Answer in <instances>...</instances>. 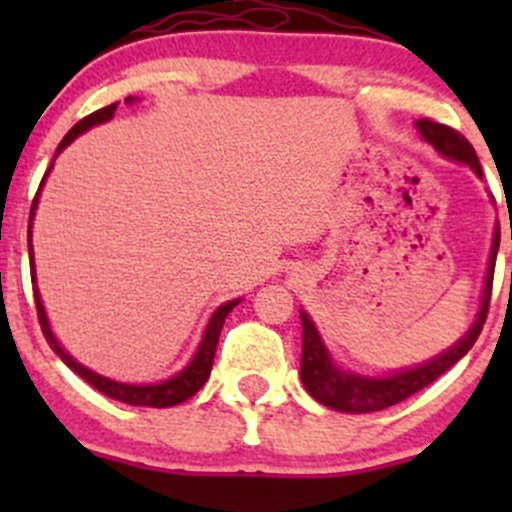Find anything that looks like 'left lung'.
Listing matches in <instances>:
<instances>
[{
  "label": "left lung",
  "instance_id": "left-lung-1",
  "mask_svg": "<svg viewBox=\"0 0 512 512\" xmlns=\"http://www.w3.org/2000/svg\"><path fill=\"white\" fill-rule=\"evenodd\" d=\"M416 126L418 131H421V136L426 138L438 153H443L446 158L468 163L478 175H483L476 151H473V146L468 143V138L463 136V133L446 126V123L431 121V118H421ZM498 245L500 227H495L488 277H485L483 304H480L478 319L471 327V332H468L461 342L453 344L448 352L436 356V359H431L428 364L416 366V369L399 371V374H391L386 376V379H366V376L344 374V371H339L337 366L332 364V359H329L327 349H324L312 319L302 312V371H299V376H302L304 389H307L319 404L329 406V409L334 411H344V414H369V411H384L389 409V406L399 404V401L409 399L416 391H421L423 386H428L431 381H436L438 376L446 374V371L451 369L458 359H463V356L468 354V349L476 344L480 329H483L485 324V317H488Z\"/></svg>",
  "mask_w": 512,
  "mask_h": 512
}]
</instances>
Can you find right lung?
<instances>
[{
	"label": "right lung",
	"mask_w": 512,
	"mask_h": 512,
	"mask_svg": "<svg viewBox=\"0 0 512 512\" xmlns=\"http://www.w3.org/2000/svg\"><path fill=\"white\" fill-rule=\"evenodd\" d=\"M131 101V98H128ZM118 103H111V106H103L98 108V111L89 113L86 118H81L79 123H76L74 128H71L69 133L64 136V141L59 143V151L61 148L69 146L71 141H74L79 133H84L86 128L96 126V123H103L108 121V118L113 116V111H116ZM49 173V170H46ZM46 175L41 178V185H44ZM36 203H39V193L34 195L32 200V213H29V223H32L34 218V208ZM32 227V225H29ZM29 240H32V230H29ZM29 257H32V245H29ZM34 260V257H32ZM32 270H34V262H32ZM34 282V277H32ZM34 302H36V317H39V324H41V332H44L46 342H49V347L54 349L56 354L61 356V361H64L66 366H69L71 371H76V374L81 376V379L86 381V384H91L94 389L101 391V394L111 396V399L116 401H123V404H131V406H153V409H165V406H178L183 404V401H188L190 396L198 394L200 386L208 381L210 376V369H213V359H215V349H218V339H220V329H223L225 324V317L230 314V309L235 307L240 299H232V302L223 304V307H218V312L213 314V319H210L208 329H205V337L203 342H200L198 352H195L193 361H190L188 366H185L180 374H175L173 379L163 381V384H153V386H133V384H118V381H111V379H103V376L94 374V371H89L86 366H81L79 361L71 359L69 354L64 352V349L56 344L54 334H51L49 329V322H46V314H44V307H41V299H39V292L34 289Z\"/></svg>",
	"instance_id": "add662e5"
}]
</instances>
